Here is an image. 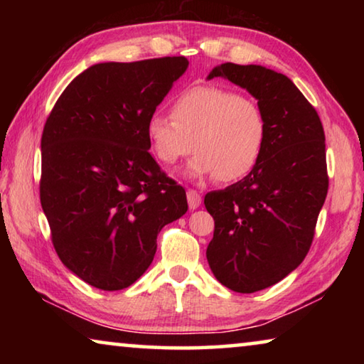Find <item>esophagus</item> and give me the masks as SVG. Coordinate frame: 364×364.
Wrapping results in <instances>:
<instances>
[{"instance_id": "obj_1", "label": "esophagus", "mask_w": 364, "mask_h": 364, "mask_svg": "<svg viewBox=\"0 0 364 364\" xmlns=\"http://www.w3.org/2000/svg\"><path fill=\"white\" fill-rule=\"evenodd\" d=\"M186 196H188V204H189V208L191 210H194V208H197L200 205V200H202V197H200V194L197 193V191H194V189H189L188 193H186Z\"/></svg>"}]
</instances>
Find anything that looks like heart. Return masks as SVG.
Masks as SVG:
<instances>
[{
	"label": "heart",
	"instance_id": "1",
	"mask_svg": "<svg viewBox=\"0 0 364 364\" xmlns=\"http://www.w3.org/2000/svg\"><path fill=\"white\" fill-rule=\"evenodd\" d=\"M267 119L257 101L237 91L197 85L171 104V119L152 115L146 134L159 162L173 165L197 152L189 175L230 183L255 168L267 141ZM195 146H192V143Z\"/></svg>",
	"mask_w": 364,
	"mask_h": 364
}]
</instances>
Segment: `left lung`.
<instances>
[{
  "mask_svg": "<svg viewBox=\"0 0 364 364\" xmlns=\"http://www.w3.org/2000/svg\"><path fill=\"white\" fill-rule=\"evenodd\" d=\"M225 77L255 97L267 119L262 157L241 181L205 194L215 220L207 260L234 292L276 284L304 262L328 196L324 130L291 78L262 65L221 64Z\"/></svg>",
  "mask_w": 364,
  "mask_h": 364,
  "instance_id": "obj_1",
  "label": "left lung"
}]
</instances>
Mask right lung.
Listing matches in <instances>:
<instances>
[{
  "mask_svg": "<svg viewBox=\"0 0 364 364\" xmlns=\"http://www.w3.org/2000/svg\"><path fill=\"white\" fill-rule=\"evenodd\" d=\"M184 56L102 63L63 91L41 134L40 200L56 254L90 286L120 291L149 268L186 191L149 154L146 123Z\"/></svg>",
  "mask_w": 364,
  "mask_h": 364,
  "instance_id": "1",
  "label": "right lung"
}]
</instances>
